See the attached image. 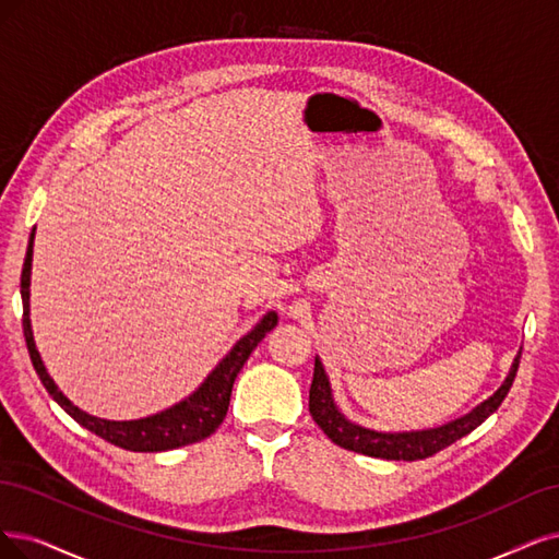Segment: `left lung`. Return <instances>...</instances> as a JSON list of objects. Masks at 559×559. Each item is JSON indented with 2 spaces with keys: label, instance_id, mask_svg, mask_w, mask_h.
Here are the masks:
<instances>
[{
  "label": "left lung",
  "instance_id": "obj_1",
  "mask_svg": "<svg viewBox=\"0 0 559 559\" xmlns=\"http://www.w3.org/2000/svg\"><path fill=\"white\" fill-rule=\"evenodd\" d=\"M519 364H521V353L513 359L511 373L504 380V384L477 409H472L469 415L456 421L444 424L440 428L415 430V432H378V430H368L353 421H347L341 415L332 399V386H329L322 361L316 359L313 384H311V391H308V409H311L313 421L324 430V436L347 451L364 453V456H373V459H386V461H419L447 449L449 444H453L477 426H481L507 399L515 378V370H519Z\"/></svg>",
  "mask_w": 559,
  "mask_h": 559
}]
</instances>
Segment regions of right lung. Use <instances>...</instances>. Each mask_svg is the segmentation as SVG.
Here are the masks:
<instances>
[{
    "mask_svg": "<svg viewBox=\"0 0 559 559\" xmlns=\"http://www.w3.org/2000/svg\"><path fill=\"white\" fill-rule=\"evenodd\" d=\"M32 253H34V233L29 237L27 246V255L23 264V276H20V295H23V334L27 341L29 349V359L34 364L36 376L44 382L48 389V394L64 407L67 415H71L80 426H85L87 430L96 432L98 438L106 442L129 449V451H168L177 447H186L200 442L204 438H210L212 432L223 424L227 415V405H230V394H233V384L239 376V370L243 368L246 359L251 357L258 343L272 332V329L278 324L276 313H266L262 322L253 329L251 334L243 336L216 368L214 373L202 382V386L195 391L193 396L186 401L177 403L175 407L160 412V415L147 417V419H138V421H108V419H98L87 415V412L78 409L52 382L48 376V370L40 361L34 336H32V324H29V274H32Z\"/></svg>",
    "mask_w": 559,
    "mask_h": 559,
    "instance_id": "1",
    "label": "right lung"
}]
</instances>
